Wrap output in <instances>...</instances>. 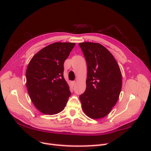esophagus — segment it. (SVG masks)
<instances>
[{"label":"esophagus","instance_id":"obj_1","mask_svg":"<svg viewBox=\"0 0 151 151\" xmlns=\"http://www.w3.org/2000/svg\"><path fill=\"white\" fill-rule=\"evenodd\" d=\"M71 83H72V84L73 86H75V84H76V81H72Z\"/></svg>","mask_w":151,"mask_h":151}]
</instances>
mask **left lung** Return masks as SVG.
<instances>
[{
  "label": "left lung",
  "instance_id": "8db88e82",
  "mask_svg": "<svg viewBox=\"0 0 151 151\" xmlns=\"http://www.w3.org/2000/svg\"><path fill=\"white\" fill-rule=\"evenodd\" d=\"M88 67L85 92L80 95L82 108L93 119L106 116L121 92L122 73L113 55L97 43H79Z\"/></svg>",
  "mask_w": 151,
  "mask_h": 151
}]
</instances>
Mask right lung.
<instances>
[{
	"label": "right lung",
	"instance_id": "right-lung-1",
	"mask_svg": "<svg viewBox=\"0 0 151 151\" xmlns=\"http://www.w3.org/2000/svg\"><path fill=\"white\" fill-rule=\"evenodd\" d=\"M74 43L56 42L35 54L27 67L26 87L35 106L45 115H55L65 107L71 94L63 77V63Z\"/></svg>",
	"mask_w": 151,
	"mask_h": 151
}]
</instances>
